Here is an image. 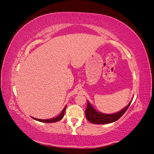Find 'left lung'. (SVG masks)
<instances>
[{
	"mask_svg": "<svg viewBox=\"0 0 154 154\" xmlns=\"http://www.w3.org/2000/svg\"><path fill=\"white\" fill-rule=\"evenodd\" d=\"M132 101L122 110L112 114H106L99 112L96 110L92 105H91L89 102L87 101V109L85 110L86 118L88 122L93 124H107L114 122L118 120L127 110Z\"/></svg>",
	"mask_w": 154,
	"mask_h": 154,
	"instance_id": "8db88e82",
	"label": "left lung"
}]
</instances>
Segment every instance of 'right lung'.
<instances>
[{
  "mask_svg": "<svg viewBox=\"0 0 154 154\" xmlns=\"http://www.w3.org/2000/svg\"><path fill=\"white\" fill-rule=\"evenodd\" d=\"M66 106L64 107V109H63V110L62 111V112L60 113L57 117L56 118H54L53 119H36V118H32V119H34L35 120H36V121H38V122H43V123H54V122H58V121L61 120L63 116H64V113H65V111H66Z\"/></svg>",
  "mask_w": 154,
  "mask_h": 154,
  "instance_id": "right-lung-1",
  "label": "right lung"
}]
</instances>
